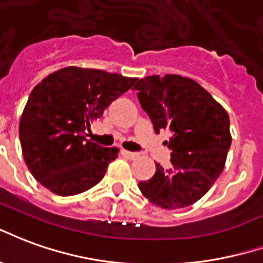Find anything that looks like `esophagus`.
Instances as JSON below:
<instances>
[{
  "mask_svg": "<svg viewBox=\"0 0 263 263\" xmlns=\"http://www.w3.org/2000/svg\"><path fill=\"white\" fill-rule=\"evenodd\" d=\"M122 155H124V157H127V158H130V160H134L136 157H137V153H133V151H126V150H122Z\"/></svg>",
  "mask_w": 263,
  "mask_h": 263,
  "instance_id": "34e87169",
  "label": "esophagus"
}]
</instances>
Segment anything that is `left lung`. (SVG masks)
<instances>
[{"mask_svg":"<svg viewBox=\"0 0 263 263\" xmlns=\"http://www.w3.org/2000/svg\"><path fill=\"white\" fill-rule=\"evenodd\" d=\"M157 134L171 133V168L157 171L139 187L153 204L166 210L191 206L223 172L231 145L230 118L196 81L181 76H151L134 85Z\"/></svg>","mask_w":263,"mask_h":263,"instance_id":"left-lung-1","label":"left lung"}]
</instances>
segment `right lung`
Instances as JSON below:
<instances>
[{"mask_svg":"<svg viewBox=\"0 0 263 263\" xmlns=\"http://www.w3.org/2000/svg\"><path fill=\"white\" fill-rule=\"evenodd\" d=\"M136 81L102 70L66 67L37 84L19 123L25 162L34 179L60 196L95 186L119 148L88 141L87 130Z\"/></svg>","mask_w":263,"mask_h":263,"instance_id":"1","label":"right lung"}]
</instances>
